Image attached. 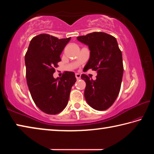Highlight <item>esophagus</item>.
I'll return each instance as SVG.
<instances>
[{"mask_svg": "<svg viewBox=\"0 0 154 154\" xmlns=\"http://www.w3.org/2000/svg\"><path fill=\"white\" fill-rule=\"evenodd\" d=\"M75 77H76L77 79H79L81 78V75L79 73H76L75 74Z\"/></svg>", "mask_w": 154, "mask_h": 154, "instance_id": "obj_1", "label": "esophagus"}]
</instances>
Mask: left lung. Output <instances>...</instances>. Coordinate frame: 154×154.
I'll return each mask as SVG.
<instances>
[{
  "instance_id": "left-lung-1",
  "label": "left lung",
  "mask_w": 154,
  "mask_h": 154,
  "mask_svg": "<svg viewBox=\"0 0 154 154\" xmlns=\"http://www.w3.org/2000/svg\"><path fill=\"white\" fill-rule=\"evenodd\" d=\"M77 38L90 50L83 71L92 69L98 73L96 80L85 74L81 76L86 83L85 100L96 110H106L113 105L120 91L124 72L122 51L116 38L105 32H94Z\"/></svg>"
}]
</instances>
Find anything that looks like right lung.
Returning <instances> with one entry per match:
<instances>
[{"label":"right lung","instance_id":"obj_1","mask_svg":"<svg viewBox=\"0 0 154 154\" xmlns=\"http://www.w3.org/2000/svg\"><path fill=\"white\" fill-rule=\"evenodd\" d=\"M71 37L58 39L41 34L32 38L26 54L27 84L35 105L44 113L56 115L66 107L72 85L76 82L73 72L66 71L54 78V68L61 61L60 54Z\"/></svg>","mask_w":154,"mask_h":154}]
</instances>
